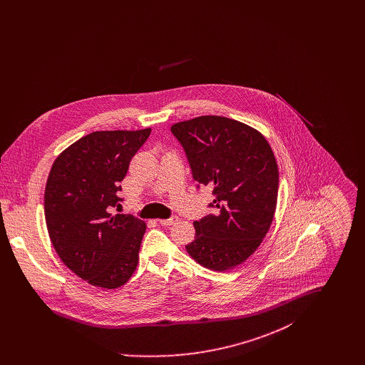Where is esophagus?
Returning <instances> with one entry per match:
<instances>
[{"label":"esophagus","instance_id":"1","mask_svg":"<svg viewBox=\"0 0 365 365\" xmlns=\"http://www.w3.org/2000/svg\"><path fill=\"white\" fill-rule=\"evenodd\" d=\"M176 220H178V217L173 216V217H170V219H160L158 223H160L161 226H171V225H174Z\"/></svg>","mask_w":365,"mask_h":365}]
</instances>
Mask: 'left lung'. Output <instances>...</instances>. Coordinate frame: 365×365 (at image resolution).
Masks as SVG:
<instances>
[{
	"label": "left lung",
	"mask_w": 365,
	"mask_h": 365,
	"mask_svg": "<svg viewBox=\"0 0 365 365\" xmlns=\"http://www.w3.org/2000/svg\"><path fill=\"white\" fill-rule=\"evenodd\" d=\"M171 133L182 145L197 186L213 187V212L194 222L186 245L198 264L227 271L260 246L274 219L279 171L274 152L260 133L223 116L176 123Z\"/></svg>",
	"instance_id": "left-lung-1"
}]
</instances>
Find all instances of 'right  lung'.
<instances>
[{"mask_svg":"<svg viewBox=\"0 0 365 365\" xmlns=\"http://www.w3.org/2000/svg\"><path fill=\"white\" fill-rule=\"evenodd\" d=\"M150 131H96L53 163L43 200L48 232L61 261L93 286L116 289L137 268L146 225L110 210L120 207V182Z\"/></svg>","mask_w":365,"mask_h":365,"instance_id":"1","label":"right lung"}]
</instances>
